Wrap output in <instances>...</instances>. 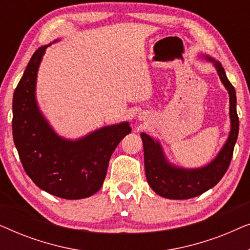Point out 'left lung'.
Wrapping results in <instances>:
<instances>
[{
	"label": "left lung",
	"instance_id": "8db88e82",
	"mask_svg": "<svg viewBox=\"0 0 250 250\" xmlns=\"http://www.w3.org/2000/svg\"><path fill=\"white\" fill-rule=\"evenodd\" d=\"M199 58L213 64L222 84L227 88L230 101V132L217 155L206 165L194 168H186L173 164L167 158L158 139H153L145 132L140 134L143 142L146 176L149 187L160 197L167 199H190L216 186L229 168L238 139L239 118L234 87L229 82L220 61L208 54H199Z\"/></svg>",
	"mask_w": 250,
	"mask_h": 250
}]
</instances>
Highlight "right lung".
<instances>
[{
    "label": "right lung",
    "mask_w": 250,
    "mask_h": 250,
    "mask_svg": "<svg viewBox=\"0 0 250 250\" xmlns=\"http://www.w3.org/2000/svg\"><path fill=\"white\" fill-rule=\"evenodd\" d=\"M52 43L35 51L13 93V141L25 172L40 189L63 199H83L101 189L112 152L132 128L125 121L78 139L54 131L36 99L37 74Z\"/></svg>",
    "instance_id": "add662e5"
}]
</instances>
